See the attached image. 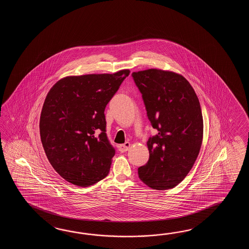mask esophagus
<instances>
[{
  "label": "esophagus",
  "instance_id": "obj_1",
  "mask_svg": "<svg viewBox=\"0 0 249 249\" xmlns=\"http://www.w3.org/2000/svg\"><path fill=\"white\" fill-rule=\"evenodd\" d=\"M130 147H131V143L128 142H126L124 143V144H121V145H119V151L120 152H125V151H127L129 148H130Z\"/></svg>",
  "mask_w": 249,
  "mask_h": 249
}]
</instances>
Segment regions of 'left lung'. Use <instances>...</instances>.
Listing matches in <instances>:
<instances>
[{
  "instance_id": "left-lung-1",
  "label": "left lung",
  "mask_w": 249,
  "mask_h": 249,
  "mask_svg": "<svg viewBox=\"0 0 249 249\" xmlns=\"http://www.w3.org/2000/svg\"><path fill=\"white\" fill-rule=\"evenodd\" d=\"M148 119L159 133L148 139L149 159L139 167L140 179L164 191L178 185L191 171L203 141L199 101L181 74L162 69L133 72Z\"/></svg>"
}]
</instances>
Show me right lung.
I'll return each instance as SVG.
<instances>
[{"mask_svg": "<svg viewBox=\"0 0 249 249\" xmlns=\"http://www.w3.org/2000/svg\"><path fill=\"white\" fill-rule=\"evenodd\" d=\"M130 74L66 76L49 90L40 117L42 147L54 170L80 187L92 185L109 173L115 148L106 134L107 104Z\"/></svg>", "mask_w": 249, "mask_h": 249, "instance_id": "add662e5", "label": "right lung"}]
</instances>
